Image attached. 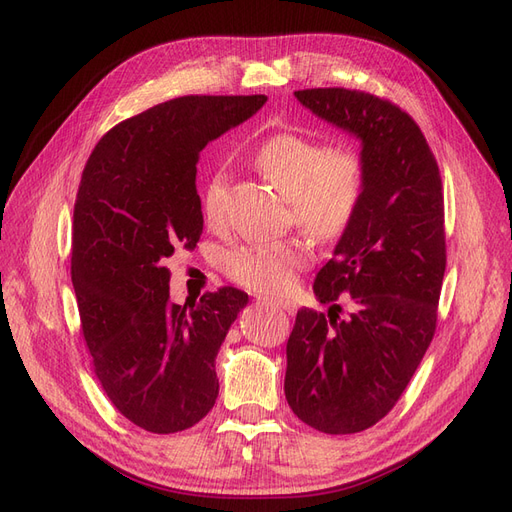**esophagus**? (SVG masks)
Wrapping results in <instances>:
<instances>
[{
  "label": "esophagus",
  "mask_w": 512,
  "mask_h": 512,
  "mask_svg": "<svg viewBox=\"0 0 512 512\" xmlns=\"http://www.w3.org/2000/svg\"><path fill=\"white\" fill-rule=\"evenodd\" d=\"M259 302H263V304H268V306H272V308H276V310H285V312H293V310H295V306H293L291 302H287V300H274V298H263V300H259Z\"/></svg>",
  "instance_id": "1"
}]
</instances>
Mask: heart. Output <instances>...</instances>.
<instances>
[{"label":"heart","mask_w":512,"mask_h":512,"mask_svg":"<svg viewBox=\"0 0 512 512\" xmlns=\"http://www.w3.org/2000/svg\"><path fill=\"white\" fill-rule=\"evenodd\" d=\"M253 166L289 197L291 219L310 236L329 242L349 232L364 202L368 161L353 142H325L317 136L280 131L263 140ZM227 176L214 172L204 187L202 210L210 227L227 221ZM310 257L304 238L251 242L223 257V272L253 291H285Z\"/></svg>","instance_id":"b5f03b06"}]
</instances>
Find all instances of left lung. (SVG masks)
Wrapping results in <instances>:
<instances>
[{
  "instance_id": "8db88e82",
  "label": "left lung",
  "mask_w": 512,
  "mask_h": 512,
  "mask_svg": "<svg viewBox=\"0 0 512 512\" xmlns=\"http://www.w3.org/2000/svg\"><path fill=\"white\" fill-rule=\"evenodd\" d=\"M300 104L361 140L364 202L315 278L327 315L298 310L285 395L323 434L364 432L400 400L430 346L447 268L436 157L408 112L366 91H295ZM344 294L352 312L340 318Z\"/></svg>"
}]
</instances>
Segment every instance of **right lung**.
Returning <instances> with one entry per match:
<instances>
[{"mask_svg": "<svg viewBox=\"0 0 512 512\" xmlns=\"http://www.w3.org/2000/svg\"><path fill=\"white\" fill-rule=\"evenodd\" d=\"M266 95H185L114 125L82 170L72 225V285L93 370L125 419L174 434L217 402L214 359L249 295L236 287L170 302L168 257L195 249L202 148Z\"/></svg>", "mask_w": 512, "mask_h": 512, "instance_id": "add662e5", "label": "right lung"}]
</instances>
